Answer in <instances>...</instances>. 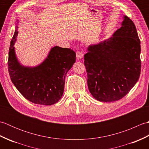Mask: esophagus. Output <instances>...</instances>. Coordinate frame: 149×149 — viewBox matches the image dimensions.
I'll return each mask as SVG.
<instances>
[{
	"label": "esophagus",
	"mask_w": 149,
	"mask_h": 149,
	"mask_svg": "<svg viewBox=\"0 0 149 149\" xmlns=\"http://www.w3.org/2000/svg\"><path fill=\"white\" fill-rule=\"evenodd\" d=\"M76 58L77 59H81L83 58V51H78L76 53Z\"/></svg>",
	"instance_id": "obj_1"
}]
</instances>
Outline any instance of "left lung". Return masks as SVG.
Instances as JSON below:
<instances>
[{
	"mask_svg": "<svg viewBox=\"0 0 149 149\" xmlns=\"http://www.w3.org/2000/svg\"><path fill=\"white\" fill-rule=\"evenodd\" d=\"M140 52L136 28L127 16L113 37L89 46L84 63L88 89L95 99L113 102L130 91L140 75Z\"/></svg>",
	"mask_w": 149,
	"mask_h": 149,
	"instance_id": "1",
	"label": "left lung"
}]
</instances>
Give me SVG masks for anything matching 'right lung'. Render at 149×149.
<instances>
[{"mask_svg":"<svg viewBox=\"0 0 149 149\" xmlns=\"http://www.w3.org/2000/svg\"><path fill=\"white\" fill-rule=\"evenodd\" d=\"M18 28L9 50L8 71L12 83L22 95L34 104L49 106L58 102L64 91L66 73L75 62V52L71 49L56 46L42 64L36 67L22 66L15 52Z\"/></svg>","mask_w":149,"mask_h":149,"instance_id":"add662e5","label":"right lung"}]
</instances>
